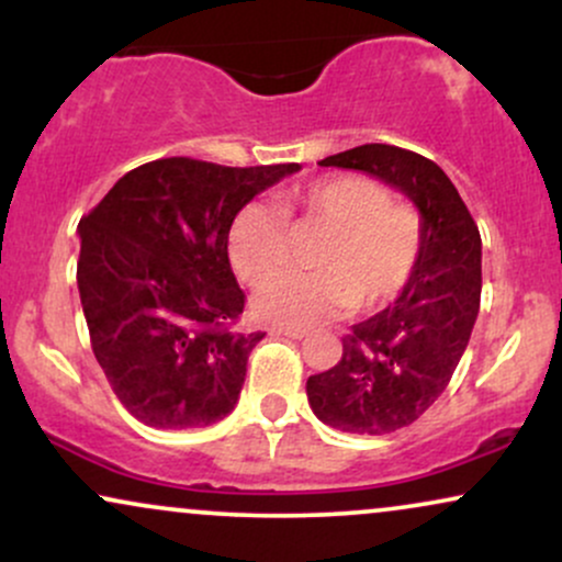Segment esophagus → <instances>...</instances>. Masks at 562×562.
Wrapping results in <instances>:
<instances>
[{
    "label": "esophagus",
    "instance_id": "34e87169",
    "mask_svg": "<svg viewBox=\"0 0 562 562\" xmlns=\"http://www.w3.org/2000/svg\"><path fill=\"white\" fill-rule=\"evenodd\" d=\"M272 333L288 335V338H293V340H303L308 335V330H301V327H288V325H274Z\"/></svg>",
    "mask_w": 562,
    "mask_h": 562
}]
</instances>
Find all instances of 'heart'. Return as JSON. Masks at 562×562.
<instances>
[{
    "label": "heart",
    "instance_id": "obj_1",
    "mask_svg": "<svg viewBox=\"0 0 562 562\" xmlns=\"http://www.w3.org/2000/svg\"><path fill=\"white\" fill-rule=\"evenodd\" d=\"M285 218L325 229L312 254L314 272H285L267 282L256 312L277 325L306 327L357 308H375L402 293L420 256V218L375 179L338 173L295 187L280 211L250 203L235 216L229 259L250 285L288 263Z\"/></svg>",
    "mask_w": 562,
    "mask_h": 562
}]
</instances>
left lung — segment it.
<instances>
[{
  "mask_svg": "<svg viewBox=\"0 0 562 562\" xmlns=\"http://www.w3.org/2000/svg\"><path fill=\"white\" fill-rule=\"evenodd\" d=\"M367 171L420 209V256L402 295L344 338V357L306 380L314 415L335 430L385 436L441 396L481 306V235L434 160L396 145H359L319 160Z\"/></svg>",
  "mask_w": 562,
  "mask_h": 562,
  "instance_id": "8db88e82",
  "label": "left lung"
}]
</instances>
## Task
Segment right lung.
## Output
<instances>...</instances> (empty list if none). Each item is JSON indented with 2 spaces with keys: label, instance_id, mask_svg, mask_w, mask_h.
<instances>
[{
  "label": "right lung",
  "instance_id": "right-lung-1",
  "mask_svg": "<svg viewBox=\"0 0 562 562\" xmlns=\"http://www.w3.org/2000/svg\"><path fill=\"white\" fill-rule=\"evenodd\" d=\"M299 169L150 160L79 222L76 280L94 359L139 423L203 428L235 409L263 333L235 330L245 293L229 229L245 203Z\"/></svg>",
  "mask_w": 562,
  "mask_h": 562
}]
</instances>
